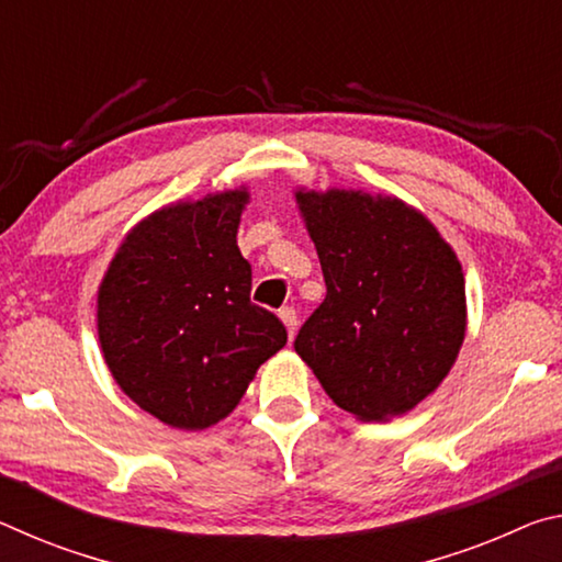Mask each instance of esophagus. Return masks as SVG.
<instances>
[{"instance_id": "obj_1", "label": "esophagus", "mask_w": 562, "mask_h": 562, "mask_svg": "<svg viewBox=\"0 0 562 562\" xmlns=\"http://www.w3.org/2000/svg\"><path fill=\"white\" fill-rule=\"evenodd\" d=\"M280 319L284 322V327H288V335H290V339L294 337V331H297V310L294 307H282L280 310Z\"/></svg>"}]
</instances>
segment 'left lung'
<instances>
[{
  "label": "left lung",
  "instance_id": "1",
  "mask_svg": "<svg viewBox=\"0 0 562 562\" xmlns=\"http://www.w3.org/2000/svg\"><path fill=\"white\" fill-rule=\"evenodd\" d=\"M327 297L294 351L345 412L386 422L449 374L465 335L461 265L436 227L396 198L297 193Z\"/></svg>",
  "mask_w": 562,
  "mask_h": 562
}]
</instances>
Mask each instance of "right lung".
<instances>
[{"label": "right lung", "instance_id": "obj_1", "mask_svg": "<svg viewBox=\"0 0 562 562\" xmlns=\"http://www.w3.org/2000/svg\"><path fill=\"white\" fill-rule=\"evenodd\" d=\"M245 190L146 217L99 288V339L113 379L176 429H205L240 402L262 361L288 345L278 315L250 302L237 247Z\"/></svg>", "mask_w": 562, "mask_h": 562}]
</instances>
